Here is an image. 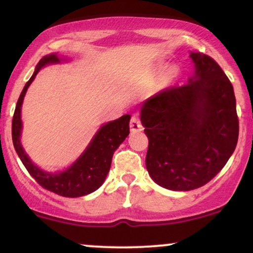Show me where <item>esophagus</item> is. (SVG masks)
<instances>
[{
  "label": "esophagus",
  "instance_id": "obj_1",
  "mask_svg": "<svg viewBox=\"0 0 253 253\" xmlns=\"http://www.w3.org/2000/svg\"><path fill=\"white\" fill-rule=\"evenodd\" d=\"M129 127H130V132H139V130L143 129V125H141L140 120H139L136 117H132V119H130Z\"/></svg>",
  "mask_w": 253,
  "mask_h": 253
}]
</instances>
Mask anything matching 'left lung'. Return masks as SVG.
Wrapping results in <instances>:
<instances>
[{
  "mask_svg": "<svg viewBox=\"0 0 253 253\" xmlns=\"http://www.w3.org/2000/svg\"><path fill=\"white\" fill-rule=\"evenodd\" d=\"M194 75L161 90L140 109L149 138L146 169L161 187L188 191L217 175L236 150L239 120L233 85L213 58L191 52Z\"/></svg>",
  "mask_w": 253,
  "mask_h": 253,
  "instance_id": "1",
  "label": "left lung"
}]
</instances>
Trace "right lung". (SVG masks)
Here are the masks:
<instances>
[{
	"label": "right lung",
	"mask_w": 253,
	"mask_h": 253,
	"mask_svg": "<svg viewBox=\"0 0 253 253\" xmlns=\"http://www.w3.org/2000/svg\"><path fill=\"white\" fill-rule=\"evenodd\" d=\"M59 62L60 59L57 54H48V56L42 57L38 63L33 76L26 83L24 90L17 100L13 124H11V138H13L14 147H15L17 156L21 159L22 164L25 165L30 175L42 185L43 189H47L64 197H80L88 195L102 185L108 175L115 150L129 134L130 115H123L118 120L103 125L92 138L91 143L82 153V156L69 169L56 173L46 172V171L39 169L37 165L32 163L30 157L26 155L25 150L22 149L21 143H20V135H21L22 129L21 106L28 86L33 82L40 69L47 64Z\"/></svg>",
	"instance_id": "add662e5"
}]
</instances>
